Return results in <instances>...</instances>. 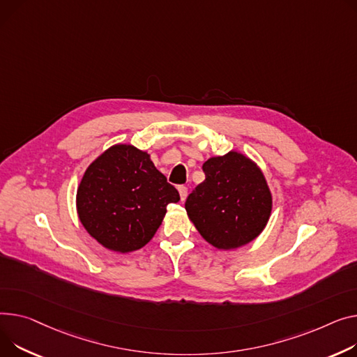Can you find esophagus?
Instances as JSON below:
<instances>
[{"label":"esophagus","mask_w":357,"mask_h":357,"mask_svg":"<svg viewBox=\"0 0 357 357\" xmlns=\"http://www.w3.org/2000/svg\"><path fill=\"white\" fill-rule=\"evenodd\" d=\"M178 191H179V195H181V201H185L186 195H188V188L181 185V186H178Z\"/></svg>","instance_id":"esophagus-1"}]
</instances>
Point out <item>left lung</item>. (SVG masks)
Wrapping results in <instances>:
<instances>
[{
  "instance_id": "8db88e82",
  "label": "left lung",
  "mask_w": 357,
  "mask_h": 357,
  "mask_svg": "<svg viewBox=\"0 0 357 357\" xmlns=\"http://www.w3.org/2000/svg\"><path fill=\"white\" fill-rule=\"evenodd\" d=\"M202 171L205 181L185 202L199 234L220 250L252 241L271 213V194L263 172L238 152L208 159Z\"/></svg>"
}]
</instances>
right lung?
I'll return each mask as SVG.
<instances>
[{"instance_id":"right-lung-1","label":"right lung","mask_w":357,"mask_h":357,"mask_svg":"<svg viewBox=\"0 0 357 357\" xmlns=\"http://www.w3.org/2000/svg\"><path fill=\"white\" fill-rule=\"evenodd\" d=\"M179 201L146 152L116 145L94 160L77 189L79 218L103 247L129 252L146 245L166 206Z\"/></svg>"}]
</instances>
